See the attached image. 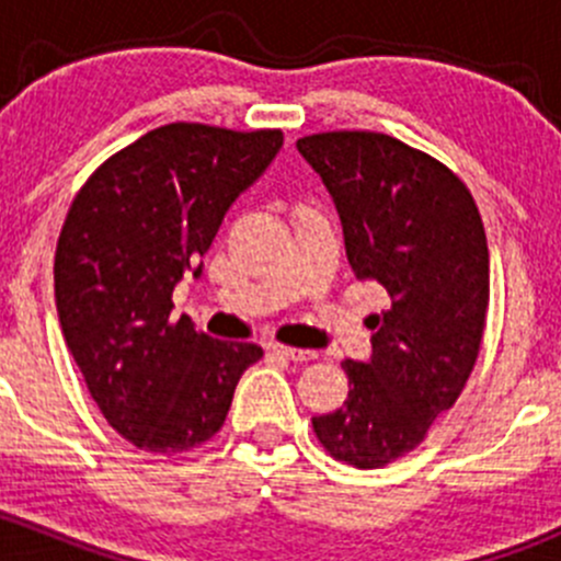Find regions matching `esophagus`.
<instances>
[{"label": "esophagus", "instance_id": "34e87169", "mask_svg": "<svg viewBox=\"0 0 561 561\" xmlns=\"http://www.w3.org/2000/svg\"><path fill=\"white\" fill-rule=\"evenodd\" d=\"M271 353L282 355V358L293 360V364H307V360H314V350H301V347H285V344H268Z\"/></svg>", "mask_w": 561, "mask_h": 561}]
</instances>
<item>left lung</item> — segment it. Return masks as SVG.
I'll use <instances>...</instances> for the list:
<instances>
[{
  "mask_svg": "<svg viewBox=\"0 0 561 561\" xmlns=\"http://www.w3.org/2000/svg\"><path fill=\"white\" fill-rule=\"evenodd\" d=\"M336 203L358 279L386 287L371 358L344 360V407L312 417L322 448L358 469L407 456L456 404L483 342L489 244L472 192L443 162L382 133L298 140Z\"/></svg>",
  "mask_w": 561,
  "mask_h": 561,
  "instance_id": "left-lung-1",
  "label": "left lung"
}]
</instances>
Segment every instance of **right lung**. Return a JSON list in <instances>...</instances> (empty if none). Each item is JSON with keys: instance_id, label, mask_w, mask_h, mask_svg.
Here are the masks:
<instances>
[{"instance_id": "1", "label": "right lung", "mask_w": 561, "mask_h": 561, "mask_svg": "<svg viewBox=\"0 0 561 561\" xmlns=\"http://www.w3.org/2000/svg\"><path fill=\"white\" fill-rule=\"evenodd\" d=\"M282 149V129L175 122L107 157L78 190L54 260L61 333L105 421L140 450L197 448L222 428L263 358L171 320L173 287L201 276L236 197Z\"/></svg>"}]
</instances>
